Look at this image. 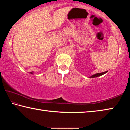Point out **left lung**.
<instances>
[{
    "instance_id": "1",
    "label": "left lung",
    "mask_w": 130,
    "mask_h": 130,
    "mask_svg": "<svg viewBox=\"0 0 130 130\" xmlns=\"http://www.w3.org/2000/svg\"><path fill=\"white\" fill-rule=\"evenodd\" d=\"M108 71H105L104 72H102V73H96V74H94L93 75H92V76L90 77V78H94V77H99V76H102L103 74H104L105 73H106Z\"/></svg>"
}]
</instances>
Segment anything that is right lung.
I'll use <instances>...</instances> for the list:
<instances>
[{"label":"right lung","instance_id":"obj_1","mask_svg":"<svg viewBox=\"0 0 130 130\" xmlns=\"http://www.w3.org/2000/svg\"><path fill=\"white\" fill-rule=\"evenodd\" d=\"M30 73L31 74H33V72H30Z\"/></svg>","mask_w":130,"mask_h":130}]
</instances>
